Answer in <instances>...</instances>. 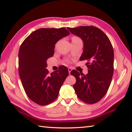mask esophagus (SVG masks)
Instances as JSON below:
<instances>
[{
    "instance_id": "obj_1",
    "label": "esophagus",
    "mask_w": 132,
    "mask_h": 132,
    "mask_svg": "<svg viewBox=\"0 0 132 132\" xmlns=\"http://www.w3.org/2000/svg\"><path fill=\"white\" fill-rule=\"evenodd\" d=\"M68 72H69V74L71 75V72L72 71V68H71V67H69L68 68Z\"/></svg>"
}]
</instances>
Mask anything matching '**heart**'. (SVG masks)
<instances>
[{"instance_id":"b5f03b06","label":"heart","mask_w":132,"mask_h":132,"mask_svg":"<svg viewBox=\"0 0 132 132\" xmlns=\"http://www.w3.org/2000/svg\"><path fill=\"white\" fill-rule=\"evenodd\" d=\"M72 40H81V39L80 38H78V37H72Z\"/></svg>"}]
</instances>
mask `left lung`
I'll use <instances>...</instances> for the list:
<instances>
[{
  "instance_id": "1",
  "label": "left lung",
  "mask_w": 132,
  "mask_h": 132,
  "mask_svg": "<svg viewBox=\"0 0 132 132\" xmlns=\"http://www.w3.org/2000/svg\"><path fill=\"white\" fill-rule=\"evenodd\" d=\"M69 31L80 37L84 50L80 60H87L88 73L85 75L73 70V85L78 98L87 104H94L103 97L109 88L113 73L114 52L110 40L100 29L93 26L68 28Z\"/></svg>"
}]
</instances>
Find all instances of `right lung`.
<instances>
[{"label":"right lung","mask_w":132,"mask_h":132,"mask_svg":"<svg viewBox=\"0 0 132 132\" xmlns=\"http://www.w3.org/2000/svg\"><path fill=\"white\" fill-rule=\"evenodd\" d=\"M70 34L65 28H41L23 41L19 52V72L25 92L39 105L51 103L69 75L65 66L49 74L46 61L54 54L55 44Z\"/></svg>","instance_id":"obj_1"}]
</instances>
